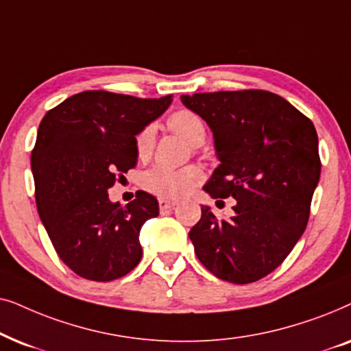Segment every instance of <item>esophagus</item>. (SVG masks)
I'll use <instances>...</instances> for the list:
<instances>
[{
  "instance_id": "34e87169",
  "label": "esophagus",
  "mask_w": 351,
  "mask_h": 351,
  "mask_svg": "<svg viewBox=\"0 0 351 351\" xmlns=\"http://www.w3.org/2000/svg\"><path fill=\"white\" fill-rule=\"evenodd\" d=\"M176 202H173V200H168V199H158V207H160L162 212H165V210H171L175 208Z\"/></svg>"
}]
</instances>
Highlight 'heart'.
I'll list each match as a JSON object with an SVG mask.
<instances>
[{
  "mask_svg": "<svg viewBox=\"0 0 351 351\" xmlns=\"http://www.w3.org/2000/svg\"><path fill=\"white\" fill-rule=\"evenodd\" d=\"M168 127L178 136L189 143L191 146L197 147L204 144L207 132L200 117L193 110L180 109L168 117ZM156 146V128L152 125L144 127L136 134L134 147L141 160H146L152 156ZM204 180V173L199 167L189 165L184 168H168V167H152L143 175V188L160 199H180L184 197L189 191H193L200 181Z\"/></svg>",
  "mask_w": 351,
  "mask_h": 351,
  "instance_id": "heart-1",
  "label": "heart"
}]
</instances>
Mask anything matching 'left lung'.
Returning a JSON list of instances; mask_svg holds the SVG:
<instances>
[{"label": "left lung", "mask_w": 351, "mask_h": 351, "mask_svg": "<svg viewBox=\"0 0 351 351\" xmlns=\"http://www.w3.org/2000/svg\"><path fill=\"white\" fill-rule=\"evenodd\" d=\"M181 102L213 133L219 165L204 191L236 199L230 219L202 205L189 231L195 255L223 281H258L286 260L306 228L321 175L315 125L263 90L183 95Z\"/></svg>", "instance_id": "1"}]
</instances>
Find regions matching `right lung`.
<instances>
[{
    "mask_svg": "<svg viewBox=\"0 0 351 351\" xmlns=\"http://www.w3.org/2000/svg\"><path fill=\"white\" fill-rule=\"evenodd\" d=\"M170 104L171 96L83 91L41 120L32 151L36 207L59 258L78 276L114 281L141 260L139 231L158 215L157 199L138 191L121 207L107 189L136 167V134Z\"/></svg>",
    "mask_w": 351,
    "mask_h": 351,
    "instance_id": "obj_1",
    "label": "right lung"
}]
</instances>
